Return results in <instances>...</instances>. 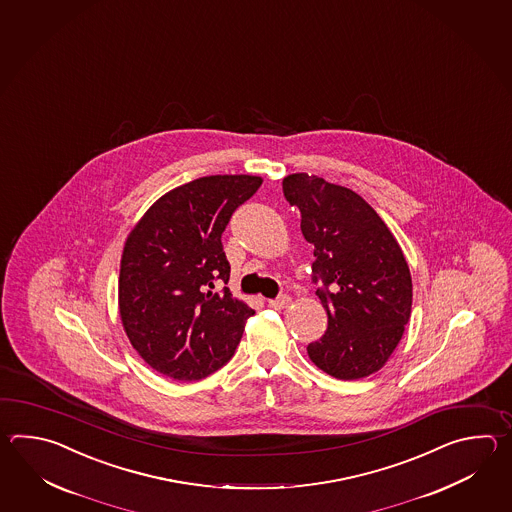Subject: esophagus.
<instances>
[{"label": "esophagus", "instance_id": "1", "mask_svg": "<svg viewBox=\"0 0 512 512\" xmlns=\"http://www.w3.org/2000/svg\"><path fill=\"white\" fill-rule=\"evenodd\" d=\"M291 304V296H287V294H282V296H278L276 300H271L269 302V307H272V309H285L287 305Z\"/></svg>", "mask_w": 512, "mask_h": 512}]
</instances>
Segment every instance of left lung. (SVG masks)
Returning <instances> with one entry per match:
<instances>
[{"label":"left lung","instance_id":"8db88e82","mask_svg":"<svg viewBox=\"0 0 512 512\" xmlns=\"http://www.w3.org/2000/svg\"><path fill=\"white\" fill-rule=\"evenodd\" d=\"M283 196L315 245L313 280L326 309L324 337L307 346L316 368L357 381L384 368L412 313V274L381 216L353 190L318 175L283 177Z\"/></svg>","mask_w":512,"mask_h":512}]
</instances>
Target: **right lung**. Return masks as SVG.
Instances as JSON below:
<instances>
[{"label": "right lung", "mask_w": 512, "mask_h": 512, "mask_svg": "<svg viewBox=\"0 0 512 512\" xmlns=\"http://www.w3.org/2000/svg\"><path fill=\"white\" fill-rule=\"evenodd\" d=\"M260 175H208L159 197L130 230L119 315L141 359L174 381H199L234 355L254 309L232 296L221 234Z\"/></svg>", "instance_id": "add662e5"}]
</instances>
